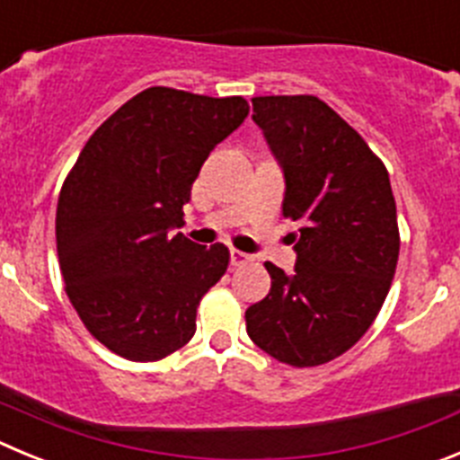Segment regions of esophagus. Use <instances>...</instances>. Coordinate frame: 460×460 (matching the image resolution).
<instances>
[{
    "label": "esophagus",
    "mask_w": 460,
    "mask_h": 460,
    "mask_svg": "<svg viewBox=\"0 0 460 460\" xmlns=\"http://www.w3.org/2000/svg\"><path fill=\"white\" fill-rule=\"evenodd\" d=\"M249 260H251L249 253H242V251H237V249H230V265L233 267L246 265Z\"/></svg>",
    "instance_id": "1"
}]
</instances>
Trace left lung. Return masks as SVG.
I'll list each match as a JSON object with an SVG mask.
<instances>
[{"mask_svg":"<svg viewBox=\"0 0 460 460\" xmlns=\"http://www.w3.org/2000/svg\"><path fill=\"white\" fill-rule=\"evenodd\" d=\"M253 121L283 170L296 262L292 274L265 262L271 290L246 308V332L283 364L320 367L367 334L392 286L401 246L392 184L318 96H258Z\"/></svg>","mask_w":460,"mask_h":460,"instance_id":"left-lung-1","label":"left lung"}]
</instances>
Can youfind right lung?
<instances>
[{
    "label": "right lung",
    "instance_id": "1",
    "mask_svg": "<svg viewBox=\"0 0 460 460\" xmlns=\"http://www.w3.org/2000/svg\"><path fill=\"white\" fill-rule=\"evenodd\" d=\"M249 115L242 96L149 87L93 131L57 202L66 295L89 334L131 361H156L195 334V311L230 253L181 233L202 164Z\"/></svg>",
    "mask_w": 460,
    "mask_h": 460
}]
</instances>
